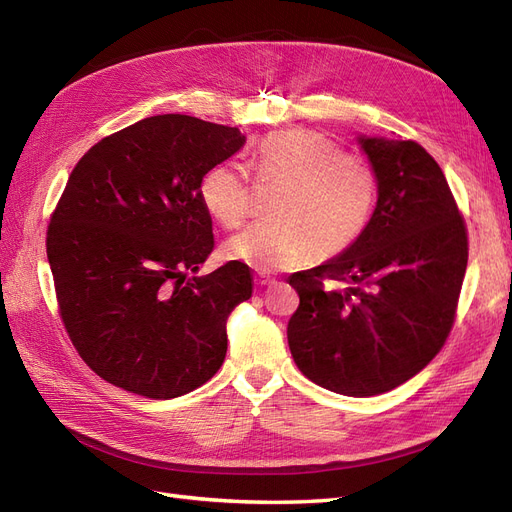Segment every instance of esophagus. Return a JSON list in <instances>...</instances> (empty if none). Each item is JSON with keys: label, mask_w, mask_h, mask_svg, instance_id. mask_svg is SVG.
Returning a JSON list of instances; mask_svg holds the SVG:
<instances>
[{"label": "esophagus", "mask_w": 512, "mask_h": 512, "mask_svg": "<svg viewBox=\"0 0 512 512\" xmlns=\"http://www.w3.org/2000/svg\"><path fill=\"white\" fill-rule=\"evenodd\" d=\"M256 284H258V286H273V284H275V277H271V275L265 273V271H260Z\"/></svg>", "instance_id": "esophagus-1"}]
</instances>
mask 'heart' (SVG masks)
<instances>
[{
    "label": "heart",
    "instance_id": "1",
    "mask_svg": "<svg viewBox=\"0 0 512 512\" xmlns=\"http://www.w3.org/2000/svg\"><path fill=\"white\" fill-rule=\"evenodd\" d=\"M254 168L260 185L280 188L269 207L275 220L241 230L226 243V256L260 271L292 269L346 252L374 213V168L346 156L318 132L267 136L256 149ZM198 192L207 213L226 228L243 224L252 211L250 181L235 162L211 166Z\"/></svg>",
    "mask_w": 512,
    "mask_h": 512
}]
</instances>
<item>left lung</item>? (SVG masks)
<instances>
[{"instance_id":"obj_1","label":"left lung","mask_w":512,"mask_h":512,"mask_svg":"<svg viewBox=\"0 0 512 512\" xmlns=\"http://www.w3.org/2000/svg\"><path fill=\"white\" fill-rule=\"evenodd\" d=\"M378 179L374 213L346 252L294 273L292 359L322 389L371 397L444 346L468 267V232L438 162L414 141L356 136Z\"/></svg>"}]
</instances>
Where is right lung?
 Returning a JSON list of instances; mask_svg holds the SVG:
<instances>
[{"label":"right lung","instance_id":"right-lung-1","mask_svg":"<svg viewBox=\"0 0 512 512\" xmlns=\"http://www.w3.org/2000/svg\"><path fill=\"white\" fill-rule=\"evenodd\" d=\"M243 145L239 128L170 113L102 138L74 166L46 256L72 344L106 382L170 399L222 367L226 320L252 297L250 267L188 273L213 252L200 179Z\"/></svg>","mask_w":512,"mask_h":512}]
</instances>
